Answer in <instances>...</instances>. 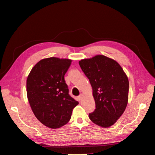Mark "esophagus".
Here are the masks:
<instances>
[{"instance_id": "34e87169", "label": "esophagus", "mask_w": 155, "mask_h": 155, "mask_svg": "<svg viewBox=\"0 0 155 155\" xmlns=\"http://www.w3.org/2000/svg\"><path fill=\"white\" fill-rule=\"evenodd\" d=\"M82 97H83V94H81L80 95L78 96V100H79V101H80V100H81V98H82Z\"/></svg>"}]
</instances>
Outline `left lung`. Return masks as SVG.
<instances>
[{
  "mask_svg": "<svg viewBox=\"0 0 155 155\" xmlns=\"http://www.w3.org/2000/svg\"><path fill=\"white\" fill-rule=\"evenodd\" d=\"M92 87L96 109L89 118L101 127L116 122L127 105L129 80L123 68L114 59L97 55L79 61Z\"/></svg>",
  "mask_w": 155,
  "mask_h": 155,
  "instance_id": "1",
  "label": "left lung"
}]
</instances>
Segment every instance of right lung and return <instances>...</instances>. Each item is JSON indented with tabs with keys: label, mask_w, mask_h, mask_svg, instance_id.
Here are the masks:
<instances>
[{
	"label": "right lung",
	"mask_w": 155,
	"mask_h": 155,
	"mask_svg": "<svg viewBox=\"0 0 155 155\" xmlns=\"http://www.w3.org/2000/svg\"><path fill=\"white\" fill-rule=\"evenodd\" d=\"M72 60L49 58L32 68L26 80L31 109L41 123L51 129L67 124L78 101L69 95L64 75Z\"/></svg>",
	"instance_id": "add662e5"
}]
</instances>
